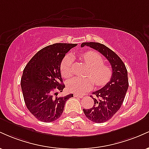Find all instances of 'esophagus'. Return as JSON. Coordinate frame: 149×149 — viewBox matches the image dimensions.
Returning <instances> with one entry per match:
<instances>
[{"mask_svg":"<svg viewBox=\"0 0 149 149\" xmlns=\"http://www.w3.org/2000/svg\"><path fill=\"white\" fill-rule=\"evenodd\" d=\"M74 97H78V98H83V95H79V94H75V95H74Z\"/></svg>","mask_w":149,"mask_h":149,"instance_id":"34e87169","label":"esophagus"}]
</instances>
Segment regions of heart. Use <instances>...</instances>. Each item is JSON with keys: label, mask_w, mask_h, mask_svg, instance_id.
Instances as JSON below:
<instances>
[{"label": "heart", "mask_w": 149, "mask_h": 149, "mask_svg": "<svg viewBox=\"0 0 149 149\" xmlns=\"http://www.w3.org/2000/svg\"><path fill=\"white\" fill-rule=\"evenodd\" d=\"M82 58L90 67L87 73V78L75 77L66 83L68 90L74 93L82 94L88 91L94 85L103 86L111 78L112 71L109 66L104 65L103 58L99 53L88 51L82 55ZM60 72L64 78H69L72 73V57L67 54L63 58L60 64ZM91 78H90L89 77Z\"/></svg>", "instance_id": "1"}]
</instances>
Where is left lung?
<instances>
[{"label": "left lung", "instance_id": "obj_1", "mask_svg": "<svg viewBox=\"0 0 149 149\" xmlns=\"http://www.w3.org/2000/svg\"><path fill=\"white\" fill-rule=\"evenodd\" d=\"M89 46L100 52L107 59L112 68L110 81L100 90L94 92V105L84 109L85 116L97 123H102L111 118L122 106L127 91V71L123 61L113 51L100 42H83L81 47Z\"/></svg>", "mask_w": 149, "mask_h": 149}]
</instances>
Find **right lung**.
Segmentation results:
<instances>
[{
    "instance_id": "obj_1",
    "label": "right lung",
    "mask_w": 149,
    "mask_h": 149,
    "mask_svg": "<svg viewBox=\"0 0 149 149\" xmlns=\"http://www.w3.org/2000/svg\"><path fill=\"white\" fill-rule=\"evenodd\" d=\"M77 44L54 43L39 50L24 69L21 87L27 109L38 120L51 123L60 117L66 102L73 94L57 97L65 88L60 64ZM56 95V96H54Z\"/></svg>"
}]
</instances>
